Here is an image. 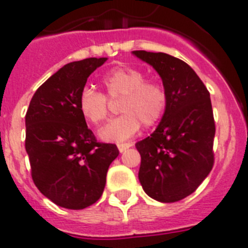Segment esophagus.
<instances>
[{"instance_id":"1","label":"esophagus","mask_w":248,"mask_h":248,"mask_svg":"<svg viewBox=\"0 0 248 248\" xmlns=\"http://www.w3.org/2000/svg\"><path fill=\"white\" fill-rule=\"evenodd\" d=\"M131 146H132V143H130V142H128V143H120L117 147H118V151H120V152H124V151H126L128 147H131Z\"/></svg>"}]
</instances>
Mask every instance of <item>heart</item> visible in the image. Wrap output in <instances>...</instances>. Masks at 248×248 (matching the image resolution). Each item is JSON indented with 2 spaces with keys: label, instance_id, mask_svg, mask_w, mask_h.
<instances>
[{
  "label": "heart",
  "instance_id": "obj_1",
  "mask_svg": "<svg viewBox=\"0 0 248 248\" xmlns=\"http://www.w3.org/2000/svg\"><path fill=\"white\" fill-rule=\"evenodd\" d=\"M102 83L111 100H121L118 109L122 112L100 131L105 141H126L140 130L141 124L154 126L162 117L169 101L167 90L158 81L146 79L141 70L117 67L103 76ZM78 109L87 121L98 124L108 115L109 100L103 92L83 87L78 94Z\"/></svg>",
  "mask_w": 248,
  "mask_h": 248
}]
</instances>
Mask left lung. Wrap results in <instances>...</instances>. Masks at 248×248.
<instances>
[{"instance_id":"obj_1","label":"left lung","mask_w":248,"mask_h":248,"mask_svg":"<svg viewBox=\"0 0 248 248\" xmlns=\"http://www.w3.org/2000/svg\"><path fill=\"white\" fill-rule=\"evenodd\" d=\"M133 55L158 72L169 96L156 131L136 143L140 182L154 200L180 201L195 192L214 167L216 126L210 92L182 60L162 52Z\"/></svg>"}]
</instances>
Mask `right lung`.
I'll list each match as a JSON object with an SVG mask.
<instances>
[{
  "instance_id": "1",
  "label": "right lung",
  "mask_w": 248,
  "mask_h": 248,
  "mask_svg": "<svg viewBox=\"0 0 248 248\" xmlns=\"http://www.w3.org/2000/svg\"><path fill=\"white\" fill-rule=\"evenodd\" d=\"M107 59L64 64L34 92L26 113V141L33 184L57 206L82 210L102 196L113 143L98 142L78 109L88 76Z\"/></svg>"
}]
</instances>
